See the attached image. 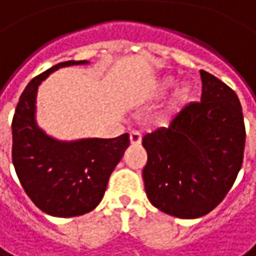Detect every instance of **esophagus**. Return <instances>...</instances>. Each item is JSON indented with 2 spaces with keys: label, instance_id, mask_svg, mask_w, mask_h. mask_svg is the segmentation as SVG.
<instances>
[{
  "label": "esophagus",
  "instance_id": "esophagus-1",
  "mask_svg": "<svg viewBox=\"0 0 256 256\" xmlns=\"http://www.w3.org/2000/svg\"><path fill=\"white\" fill-rule=\"evenodd\" d=\"M130 142H131V146H140L141 144V134L137 131H132L130 134Z\"/></svg>",
  "mask_w": 256,
  "mask_h": 256
}]
</instances>
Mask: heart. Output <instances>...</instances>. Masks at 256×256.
Segmentation results:
<instances>
[{
	"label": "heart",
	"instance_id": "b5f03b06",
	"mask_svg": "<svg viewBox=\"0 0 256 256\" xmlns=\"http://www.w3.org/2000/svg\"><path fill=\"white\" fill-rule=\"evenodd\" d=\"M176 82V78L172 77V76H163V77H157L154 80L148 82L144 87V94L148 96V98H153V99H157V98H162L163 94H166L172 86ZM192 96V87L188 84V82H180L174 92L172 93V98L169 100V106H168V110L160 114L157 116V122H163L168 114L169 112H176L179 110L180 108H184L188 102L191 100Z\"/></svg>",
	"mask_w": 256,
	"mask_h": 256
}]
</instances>
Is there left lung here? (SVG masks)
Instances as JSON below:
<instances>
[{"instance_id":"left-lung-1","label":"left lung","mask_w":256,"mask_h":256,"mask_svg":"<svg viewBox=\"0 0 256 256\" xmlns=\"http://www.w3.org/2000/svg\"><path fill=\"white\" fill-rule=\"evenodd\" d=\"M201 103L185 106L168 128L142 138L148 201L179 218H198L216 208L240 170L245 124L236 93L200 71Z\"/></svg>"}]
</instances>
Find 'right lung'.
I'll list each match as a JSON object with an SVG mask.
<instances>
[{
    "label": "right lung",
    "instance_id": "right-lung-1",
    "mask_svg": "<svg viewBox=\"0 0 256 256\" xmlns=\"http://www.w3.org/2000/svg\"><path fill=\"white\" fill-rule=\"evenodd\" d=\"M65 61L28 82L12 118V164L36 207L54 217H76L94 210L108 180L130 146V136L64 141L46 134L36 119L40 82L60 68L88 65Z\"/></svg>",
    "mask_w": 256,
    "mask_h": 256
}]
</instances>
